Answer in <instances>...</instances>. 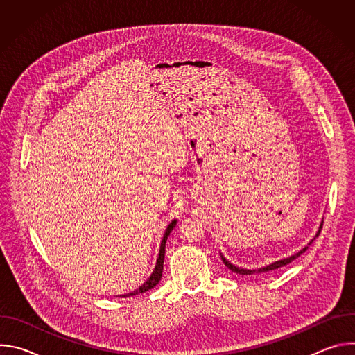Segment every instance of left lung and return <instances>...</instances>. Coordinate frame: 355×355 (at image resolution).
Returning <instances> with one entry per match:
<instances>
[{"instance_id":"left-lung-1","label":"left lung","mask_w":355,"mask_h":355,"mask_svg":"<svg viewBox=\"0 0 355 355\" xmlns=\"http://www.w3.org/2000/svg\"><path fill=\"white\" fill-rule=\"evenodd\" d=\"M322 227H323V220L320 222V226H319V229H318V232H316V234H315V237L308 243V245H305L303 247L302 250H299L297 252H295L293 256H289V257H286V259H282V260H278V261H274V263H271V264H268V266H266V267H261V268H244V267H239V266H234L233 263H230L222 252H220V259H222V261L225 263V266L230 270V271H233V272H236V274H240V275H252V274H260V272H267V271H272V270H278V268H281V267H284V266H286V264H289V263H292L295 259H297L300 254H303V252H305L306 250H308V247L313 243V240L320 234V230H322Z\"/></svg>"}]
</instances>
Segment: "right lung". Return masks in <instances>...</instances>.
Masks as SVG:
<instances>
[{
  "label": "right lung",
  "mask_w": 355,
  "mask_h": 355,
  "mask_svg": "<svg viewBox=\"0 0 355 355\" xmlns=\"http://www.w3.org/2000/svg\"><path fill=\"white\" fill-rule=\"evenodd\" d=\"M175 225H177V219L171 220L170 225L167 226L164 234H163V239H162V243H160V250H159V257H157V261H156L153 272L150 274V277L139 288H136L135 291H132L129 293L119 295L121 297H128V296H133V295H139V293L147 292V291H150L151 288H155L159 284V281L162 279V275H163V264H164V254H166V241H167L171 230L175 227Z\"/></svg>",
  "instance_id": "right-lung-1"
}]
</instances>
